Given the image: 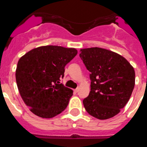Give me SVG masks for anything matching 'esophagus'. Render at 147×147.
Instances as JSON below:
<instances>
[{
  "instance_id": "34e87169",
  "label": "esophagus",
  "mask_w": 147,
  "mask_h": 147,
  "mask_svg": "<svg viewBox=\"0 0 147 147\" xmlns=\"http://www.w3.org/2000/svg\"><path fill=\"white\" fill-rule=\"evenodd\" d=\"M78 91H79V89H78H78H75V90H74V92H75V93L78 92Z\"/></svg>"
}]
</instances>
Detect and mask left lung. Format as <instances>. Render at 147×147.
<instances>
[{
  "instance_id": "obj_1",
  "label": "left lung",
  "mask_w": 147,
  "mask_h": 147,
  "mask_svg": "<svg viewBox=\"0 0 147 147\" xmlns=\"http://www.w3.org/2000/svg\"><path fill=\"white\" fill-rule=\"evenodd\" d=\"M81 60L90 72L91 91L83 100L90 115L100 120L114 117L129 100L135 86L134 68L118 53L99 47L81 49Z\"/></svg>"
}]
</instances>
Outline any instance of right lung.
I'll return each instance as SVG.
<instances>
[{
	"label": "right lung",
	"mask_w": 147,
	"mask_h": 147,
	"mask_svg": "<svg viewBox=\"0 0 147 147\" xmlns=\"http://www.w3.org/2000/svg\"><path fill=\"white\" fill-rule=\"evenodd\" d=\"M77 49L58 46H43L20 58L15 72L23 100L32 113L51 118L68 106L73 91L61 84L65 66L77 55Z\"/></svg>",
	"instance_id": "1"
}]
</instances>
